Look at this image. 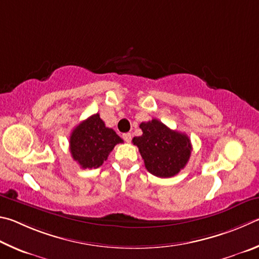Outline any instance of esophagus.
I'll list each match as a JSON object with an SVG mask.
<instances>
[{
	"instance_id": "34e87169",
	"label": "esophagus",
	"mask_w": 259,
	"mask_h": 259,
	"mask_svg": "<svg viewBox=\"0 0 259 259\" xmlns=\"http://www.w3.org/2000/svg\"><path fill=\"white\" fill-rule=\"evenodd\" d=\"M122 139H124L125 142H131V140H132V135H131V133H125L122 134Z\"/></svg>"
}]
</instances>
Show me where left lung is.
Wrapping results in <instances>:
<instances>
[{
  "mask_svg": "<svg viewBox=\"0 0 259 259\" xmlns=\"http://www.w3.org/2000/svg\"><path fill=\"white\" fill-rule=\"evenodd\" d=\"M141 137L132 141L139 148L149 173L171 178L188 164L192 147L187 134L170 130L158 119L141 122Z\"/></svg>",
  "mask_w": 259,
  "mask_h": 259,
  "instance_id": "left-lung-1",
  "label": "left lung"
}]
</instances>
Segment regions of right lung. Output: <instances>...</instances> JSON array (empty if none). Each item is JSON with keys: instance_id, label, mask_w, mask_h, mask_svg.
Returning <instances> with one entry per match:
<instances>
[{"instance_id": "right-lung-1", "label": "right lung", "mask_w": 259, "mask_h": 259, "mask_svg": "<svg viewBox=\"0 0 259 259\" xmlns=\"http://www.w3.org/2000/svg\"><path fill=\"white\" fill-rule=\"evenodd\" d=\"M118 143H122V140L95 113L75 127L70 134L69 148L72 159L81 168H98Z\"/></svg>"}]
</instances>
